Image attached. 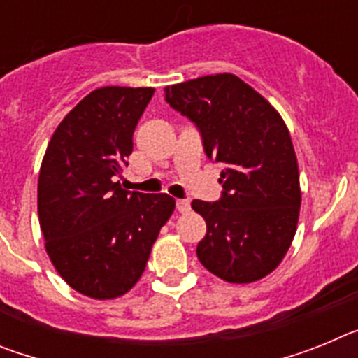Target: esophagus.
Returning a JSON list of instances; mask_svg holds the SVG:
<instances>
[{
    "label": "esophagus",
    "instance_id": "34e87169",
    "mask_svg": "<svg viewBox=\"0 0 358 358\" xmlns=\"http://www.w3.org/2000/svg\"><path fill=\"white\" fill-rule=\"evenodd\" d=\"M189 210H192V206H189L188 201H185V199H179V201H177V211H179V213H188Z\"/></svg>",
    "mask_w": 358,
    "mask_h": 358
}]
</instances>
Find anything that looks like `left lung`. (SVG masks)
<instances>
[{"label": "left lung", "instance_id": "1", "mask_svg": "<svg viewBox=\"0 0 358 358\" xmlns=\"http://www.w3.org/2000/svg\"><path fill=\"white\" fill-rule=\"evenodd\" d=\"M164 100L201 131L224 166L217 202L195 199L206 220L197 258L229 283H252L285 258L297 229L301 188L290 132L276 109L231 73L166 85Z\"/></svg>", "mask_w": 358, "mask_h": 358}]
</instances>
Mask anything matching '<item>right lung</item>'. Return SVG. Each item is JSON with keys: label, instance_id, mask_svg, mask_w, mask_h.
I'll list each match as a JSON object with an SVG mask.
<instances>
[{"label": "right lung", "instance_id": "obj_1", "mask_svg": "<svg viewBox=\"0 0 358 358\" xmlns=\"http://www.w3.org/2000/svg\"><path fill=\"white\" fill-rule=\"evenodd\" d=\"M152 87L106 85L64 116L44 152L37 211L44 248L73 290L115 299L138 283L176 210L166 194L120 185Z\"/></svg>", "mask_w": 358, "mask_h": 358}]
</instances>
